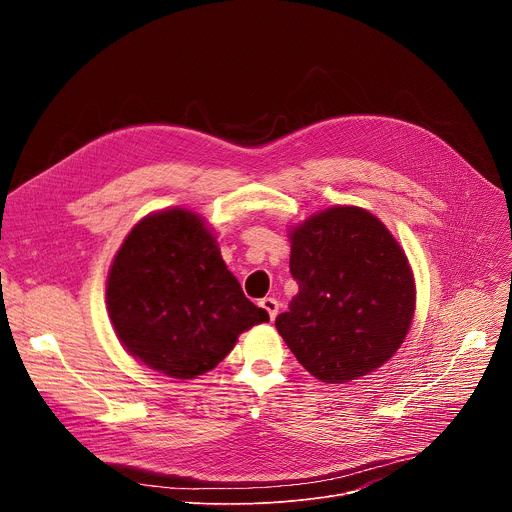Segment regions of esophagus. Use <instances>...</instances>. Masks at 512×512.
<instances>
[{
	"label": "esophagus",
	"instance_id": "34e87169",
	"mask_svg": "<svg viewBox=\"0 0 512 512\" xmlns=\"http://www.w3.org/2000/svg\"><path fill=\"white\" fill-rule=\"evenodd\" d=\"M259 306L269 314L271 320H275V316H277V312H279V302H277L275 298H263V300L259 302Z\"/></svg>",
	"mask_w": 512,
	"mask_h": 512
}]
</instances>
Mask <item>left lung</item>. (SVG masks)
I'll use <instances>...</instances> for the list:
<instances>
[{"label":"left lung","mask_w":512,"mask_h":512,"mask_svg":"<svg viewBox=\"0 0 512 512\" xmlns=\"http://www.w3.org/2000/svg\"><path fill=\"white\" fill-rule=\"evenodd\" d=\"M298 294L275 328L318 381L342 385L377 371L401 348L415 314L405 251L360 206H330L289 231Z\"/></svg>","instance_id":"obj_1"}]
</instances>
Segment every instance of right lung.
<instances>
[{"instance_id":"add662e5","label":"right lung","mask_w":512,"mask_h":512,"mask_svg":"<svg viewBox=\"0 0 512 512\" xmlns=\"http://www.w3.org/2000/svg\"><path fill=\"white\" fill-rule=\"evenodd\" d=\"M107 312L133 358L182 381L212 371L241 332L269 322L245 298L204 218L180 206L129 231L109 267Z\"/></svg>"}]
</instances>
